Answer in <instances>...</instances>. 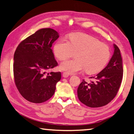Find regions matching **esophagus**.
Here are the masks:
<instances>
[{
  "mask_svg": "<svg viewBox=\"0 0 134 134\" xmlns=\"http://www.w3.org/2000/svg\"><path fill=\"white\" fill-rule=\"evenodd\" d=\"M63 76L64 77L66 78V77H68L69 76V74L67 73V72H64V73H63Z\"/></svg>",
  "mask_w": 134,
  "mask_h": 134,
  "instance_id": "esophagus-1",
  "label": "esophagus"
}]
</instances>
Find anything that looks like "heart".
I'll return each mask as SVG.
<instances>
[{
    "label": "heart",
    "instance_id": "b5f03b06",
    "mask_svg": "<svg viewBox=\"0 0 134 134\" xmlns=\"http://www.w3.org/2000/svg\"><path fill=\"white\" fill-rule=\"evenodd\" d=\"M53 51L57 58L63 61L76 52V58L64 61L60 69L74 74L85 69L86 73L101 71L109 61L110 51L107 44L92 36L83 33H73L69 36V41L61 39L55 43Z\"/></svg>",
    "mask_w": 134,
    "mask_h": 134
}]
</instances>
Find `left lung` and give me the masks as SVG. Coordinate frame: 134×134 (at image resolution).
Returning a JSON list of instances; mask_svg holds the SVG:
<instances>
[{
    "instance_id": "obj_1",
    "label": "left lung",
    "mask_w": 134,
    "mask_h": 134,
    "mask_svg": "<svg viewBox=\"0 0 134 134\" xmlns=\"http://www.w3.org/2000/svg\"><path fill=\"white\" fill-rule=\"evenodd\" d=\"M114 54L108 65L100 73L91 77L92 81L84 79L77 88L79 99L90 107H99L109 103L118 93L123 77V64L120 51L114 44Z\"/></svg>"
}]
</instances>
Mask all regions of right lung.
I'll list each match as a JSON object with an SVG mask.
<instances>
[{
	"label": "right lung",
	"instance_id": "1",
	"mask_svg": "<svg viewBox=\"0 0 134 134\" xmlns=\"http://www.w3.org/2000/svg\"><path fill=\"white\" fill-rule=\"evenodd\" d=\"M59 37L50 28L42 29L18 44L14 56V77L19 92L31 103H42L54 94L61 72H50L58 65L51 49Z\"/></svg>",
	"mask_w": 134,
	"mask_h": 134
}]
</instances>
